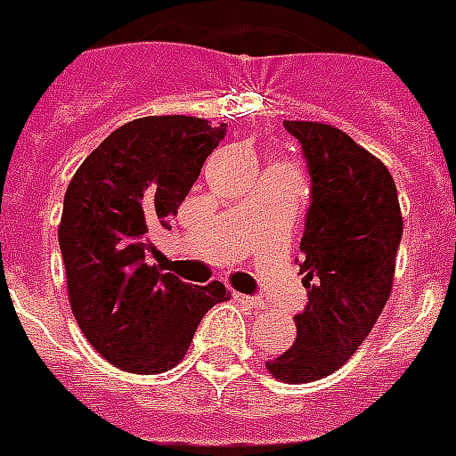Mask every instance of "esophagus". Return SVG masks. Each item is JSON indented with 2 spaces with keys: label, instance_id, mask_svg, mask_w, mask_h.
Here are the masks:
<instances>
[{
  "label": "esophagus",
  "instance_id": "1",
  "mask_svg": "<svg viewBox=\"0 0 456 456\" xmlns=\"http://www.w3.org/2000/svg\"><path fill=\"white\" fill-rule=\"evenodd\" d=\"M234 298L239 300L241 305H246V307H260V305H263V298H260V296H246V293H234Z\"/></svg>",
  "mask_w": 456,
  "mask_h": 456
}]
</instances>
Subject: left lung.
<instances>
[{
  "instance_id": "1",
  "label": "left lung",
  "mask_w": 456,
  "mask_h": 456,
  "mask_svg": "<svg viewBox=\"0 0 456 456\" xmlns=\"http://www.w3.org/2000/svg\"><path fill=\"white\" fill-rule=\"evenodd\" d=\"M307 160L312 193L300 250L307 305L296 343L267 362L286 383L338 371L374 329L395 277L403 213L395 182L376 156L324 123L284 120Z\"/></svg>"
}]
</instances>
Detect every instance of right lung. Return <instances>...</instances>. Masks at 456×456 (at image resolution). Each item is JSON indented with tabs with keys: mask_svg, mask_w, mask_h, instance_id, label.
<instances>
[{
	"mask_svg": "<svg viewBox=\"0 0 456 456\" xmlns=\"http://www.w3.org/2000/svg\"><path fill=\"white\" fill-rule=\"evenodd\" d=\"M227 125L191 116L137 118L85 158L59 224L68 298L85 338L123 371L163 374L189 350L196 326L229 298L224 284H184L151 265L156 229L199 179Z\"/></svg>",
	"mask_w": 456,
	"mask_h": 456,
	"instance_id": "1",
	"label": "right lung"
}]
</instances>
